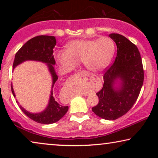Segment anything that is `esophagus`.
<instances>
[{
  "mask_svg": "<svg viewBox=\"0 0 158 158\" xmlns=\"http://www.w3.org/2000/svg\"><path fill=\"white\" fill-rule=\"evenodd\" d=\"M85 96H86V95H85Z\"/></svg>",
  "mask_w": 158,
  "mask_h": 158,
  "instance_id": "1",
  "label": "esophagus"
}]
</instances>
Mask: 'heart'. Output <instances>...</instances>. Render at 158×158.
Masks as SVG:
<instances>
[{
	"label": "heart",
	"mask_w": 158,
	"mask_h": 158,
	"mask_svg": "<svg viewBox=\"0 0 158 158\" xmlns=\"http://www.w3.org/2000/svg\"><path fill=\"white\" fill-rule=\"evenodd\" d=\"M114 49L113 42L108 37L78 40L67 44L66 51L57 52L56 58L60 65L67 70L75 68L82 62L88 70L98 72L109 64Z\"/></svg>",
	"instance_id": "b5f03b06"
}]
</instances>
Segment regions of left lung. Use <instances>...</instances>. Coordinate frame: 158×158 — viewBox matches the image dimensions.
I'll use <instances>...</instances> for the list:
<instances>
[{
  "label": "left lung",
  "mask_w": 158,
  "mask_h": 158,
  "mask_svg": "<svg viewBox=\"0 0 158 158\" xmlns=\"http://www.w3.org/2000/svg\"><path fill=\"white\" fill-rule=\"evenodd\" d=\"M117 47L114 63L104 71L103 85L96 93L98 103L92 111L99 117L115 120L127 114L133 106L143 85L144 69L139 49L125 36L118 34L109 35ZM117 79L122 81L118 89L113 88Z\"/></svg>",
  "instance_id": "8db88e82"
}]
</instances>
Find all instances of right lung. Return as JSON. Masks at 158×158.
<instances>
[{"instance_id": "add662e5", "label": "right lung", "mask_w": 158, "mask_h": 158, "mask_svg": "<svg viewBox=\"0 0 158 158\" xmlns=\"http://www.w3.org/2000/svg\"><path fill=\"white\" fill-rule=\"evenodd\" d=\"M56 45L55 37L53 36L41 35L29 40L27 43H25L15 55L14 64V68L18 64L26 60H36L41 61L48 64L49 72L52 76V88L57 81L58 77L56 74L55 69L52 64H55V60L54 59L53 48ZM11 91L15 97V94L11 85ZM53 90L51 92V96L49 99L48 106L47 109L40 114H31L23 109L19 106L21 111L27 115L28 117L31 118L34 122L40 124H49L57 122L68 110V106H62L58 103L52 96Z\"/></svg>"}]
</instances>
